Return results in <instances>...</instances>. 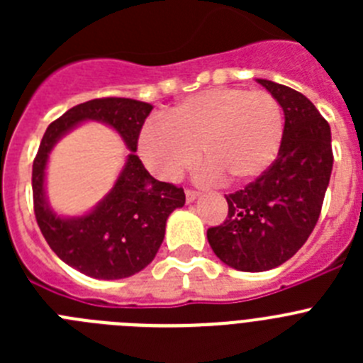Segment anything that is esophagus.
<instances>
[{
	"instance_id": "1",
	"label": "esophagus",
	"mask_w": 363,
	"mask_h": 363,
	"mask_svg": "<svg viewBox=\"0 0 363 363\" xmlns=\"http://www.w3.org/2000/svg\"><path fill=\"white\" fill-rule=\"evenodd\" d=\"M198 196H200V192H198V191H192V189H187V191H185V198H187L189 203L196 200Z\"/></svg>"
}]
</instances>
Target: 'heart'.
Instances as JSON below:
<instances>
[{
  "instance_id": "heart-1",
  "label": "heart",
  "mask_w": 363,
  "mask_h": 363,
  "mask_svg": "<svg viewBox=\"0 0 363 363\" xmlns=\"http://www.w3.org/2000/svg\"><path fill=\"white\" fill-rule=\"evenodd\" d=\"M284 140V111L265 91L213 86L187 96L154 118L138 138L140 156L149 171L174 179L200 156L203 179L227 178L247 184L274 163Z\"/></svg>"
}]
</instances>
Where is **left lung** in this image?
Segmentation results:
<instances>
[{
  "mask_svg": "<svg viewBox=\"0 0 363 363\" xmlns=\"http://www.w3.org/2000/svg\"><path fill=\"white\" fill-rule=\"evenodd\" d=\"M265 86L284 111L277 160L242 191L225 196V221L207 230L214 255L245 272L274 269L293 258L313 233L331 179V127L301 92L269 79Z\"/></svg>",
  "mask_w": 363,
  "mask_h": 363,
  "instance_id": "obj_1",
  "label": "left lung"
}]
</instances>
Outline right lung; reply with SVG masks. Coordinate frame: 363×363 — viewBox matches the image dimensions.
Wrapping results in <instances>:
<instances>
[{
  "label": "right lung",
  "mask_w": 363,
  "mask_h": 363,
  "mask_svg": "<svg viewBox=\"0 0 363 363\" xmlns=\"http://www.w3.org/2000/svg\"><path fill=\"white\" fill-rule=\"evenodd\" d=\"M152 105L130 98H99L69 108L47 127L32 165L38 225L57 258L98 280L129 278L150 264L165 236L167 218L184 207L182 187L158 182L136 156L138 136ZM83 121L116 130L130 149L113 189L79 217L57 215L46 198V163L53 145Z\"/></svg>",
  "instance_id": "1"
}]
</instances>
